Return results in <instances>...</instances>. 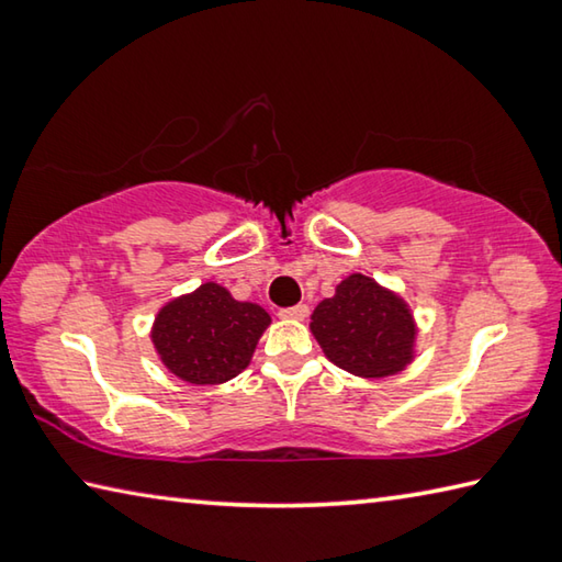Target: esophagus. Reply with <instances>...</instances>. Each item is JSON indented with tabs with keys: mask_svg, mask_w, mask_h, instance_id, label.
Returning a JSON list of instances; mask_svg holds the SVG:
<instances>
[{
	"mask_svg": "<svg viewBox=\"0 0 562 562\" xmlns=\"http://www.w3.org/2000/svg\"><path fill=\"white\" fill-rule=\"evenodd\" d=\"M307 315H310L307 304H294V307L280 310V317L282 319H307Z\"/></svg>",
	"mask_w": 562,
	"mask_h": 562,
	"instance_id": "1",
	"label": "esophagus"
}]
</instances>
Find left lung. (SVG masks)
Instances as JSON below:
<instances>
[{"mask_svg":"<svg viewBox=\"0 0 562 562\" xmlns=\"http://www.w3.org/2000/svg\"><path fill=\"white\" fill-rule=\"evenodd\" d=\"M310 329L331 364L355 376H392L414 359L416 322L408 304L361 272L317 304Z\"/></svg>","mask_w":562,"mask_h":562,"instance_id":"left-lung-1","label":"left lung"}]
</instances>
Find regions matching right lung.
I'll return each instance as SVG.
<instances>
[{
  "mask_svg": "<svg viewBox=\"0 0 562 562\" xmlns=\"http://www.w3.org/2000/svg\"><path fill=\"white\" fill-rule=\"evenodd\" d=\"M268 325L260 304L237 302L217 282H205L160 307L150 339L170 374L205 386L240 374Z\"/></svg>",
  "mask_w": 562,
  "mask_h": 562,
  "instance_id": "right-lung-1",
  "label": "right lung"
}]
</instances>
